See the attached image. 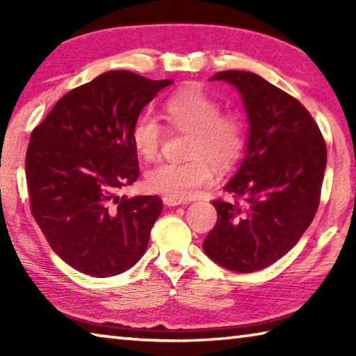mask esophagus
<instances>
[{"instance_id": "obj_1", "label": "esophagus", "mask_w": 356, "mask_h": 356, "mask_svg": "<svg viewBox=\"0 0 356 356\" xmlns=\"http://www.w3.org/2000/svg\"><path fill=\"white\" fill-rule=\"evenodd\" d=\"M163 204L168 207H176V206H182L185 202L180 200H174V197H170V196H163Z\"/></svg>"}]
</instances>
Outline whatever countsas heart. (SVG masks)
<instances>
[{
	"mask_svg": "<svg viewBox=\"0 0 356 356\" xmlns=\"http://www.w3.org/2000/svg\"><path fill=\"white\" fill-rule=\"evenodd\" d=\"M163 116L174 130L188 134L184 163H160L146 172L150 191L190 200L212 184L213 172L227 171L245 150L246 131L240 116L221 113L220 102L197 86L180 89L163 105ZM163 130L152 114L143 113L131 127V143L141 159L152 161L159 155Z\"/></svg>",
	"mask_w": 356,
	"mask_h": 356,
	"instance_id": "heart-1",
	"label": "heart"
}]
</instances>
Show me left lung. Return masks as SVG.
I'll return each instance as SVG.
<instances>
[{
  "mask_svg": "<svg viewBox=\"0 0 356 356\" xmlns=\"http://www.w3.org/2000/svg\"><path fill=\"white\" fill-rule=\"evenodd\" d=\"M210 80L242 95L250 131L242 163L222 186L234 201H213L218 220L202 250L232 272H257L291 251L314 220L327 146L308 110L262 76L226 70Z\"/></svg>",
  "mask_w": 356,
  "mask_h": 356,
  "instance_id": "obj_1",
  "label": "left lung"
}]
</instances>
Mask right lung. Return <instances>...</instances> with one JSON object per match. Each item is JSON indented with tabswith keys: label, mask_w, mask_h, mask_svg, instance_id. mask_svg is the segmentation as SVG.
I'll return each instance as SVG.
<instances>
[{
	"label": "right lung",
	"mask_w": 356,
	"mask_h": 356,
	"mask_svg": "<svg viewBox=\"0 0 356 356\" xmlns=\"http://www.w3.org/2000/svg\"><path fill=\"white\" fill-rule=\"evenodd\" d=\"M172 80L111 70L72 89L33 130L26 150L31 212L53 251L84 275L125 272L147 250L159 196H119L140 176L131 127Z\"/></svg>",
	"instance_id": "obj_1"
}]
</instances>
